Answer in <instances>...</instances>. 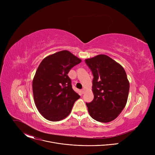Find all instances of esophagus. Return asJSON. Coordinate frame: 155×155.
<instances>
[{
	"label": "esophagus",
	"mask_w": 155,
	"mask_h": 155,
	"mask_svg": "<svg viewBox=\"0 0 155 155\" xmlns=\"http://www.w3.org/2000/svg\"><path fill=\"white\" fill-rule=\"evenodd\" d=\"M81 92H82L83 94L84 93V92H85V88H83V89L81 90Z\"/></svg>",
	"instance_id": "1"
}]
</instances>
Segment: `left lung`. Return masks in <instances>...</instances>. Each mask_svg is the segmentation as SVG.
<instances>
[{"label": "left lung", "mask_w": 155, "mask_h": 155, "mask_svg": "<svg viewBox=\"0 0 155 155\" xmlns=\"http://www.w3.org/2000/svg\"><path fill=\"white\" fill-rule=\"evenodd\" d=\"M93 75V100L86 103L90 116L108 123L114 120L124 108L129 83L122 66L104 54L85 59Z\"/></svg>", "instance_id": "left-lung-1"}]
</instances>
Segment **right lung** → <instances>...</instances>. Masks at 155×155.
Masks as SVG:
<instances>
[{"mask_svg": "<svg viewBox=\"0 0 155 155\" xmlns=\"http://www.w3.org/2000/svg\"><path fill=\"white\" fill-rule=\"evenodd\" d=\"M81 62L71 52L64 50L47 56L40 64L33 79L32 90L38 112L47 120L64 119L80 97L72 89L68 74Z\"/></svg>", "mask_w": 155, "mask_h": 155, "instance_id": "right-lung-1", "label": "right lung"}]
</instances>
